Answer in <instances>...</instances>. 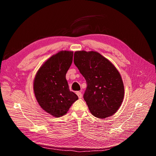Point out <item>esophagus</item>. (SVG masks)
<instances>
[{
	"instance_id": "34e87169",
	"label": "esophagus",
	"mask_w": 156,
	"mask_h": 156,
	"mask_svg": "<svg viewBox=\"0 0 156 156\" xmlns=\"http://www.w3.org/2000/svg\"><path fill=\"white\" fill-rule=\"evenodd\" d=\"M76 94L78 95V97L79 98H82V94L81 92L77 91V92H76Z\"/></svg>"
}]
</instances>
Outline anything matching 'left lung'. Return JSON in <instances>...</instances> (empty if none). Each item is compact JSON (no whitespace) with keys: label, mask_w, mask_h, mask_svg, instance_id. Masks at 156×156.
<instances>
[{"label":"left lung","mask_w":156,"mask_h":156,"mask_svg":"<svg viewBox=\"0 0 156 156\" xmlns=\"http://www.w3.org/2000/svg\"><path fill=\"white\" fill-rule=\"evenodd\" d=\"M74 65L87 82L83 98L90 112L98 119L112 116L123 101L124 84L112 63L95 51H76Z\"/></svg>","instance_id":"left-lung-1"}]
</instances>
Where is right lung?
I'll use <instances>...</instances> for the list:
<instances>
[{"instance_id": "right-lung-1", "label": "right lung", "mask_w": 156, "mask_h": 156, "mask_svg": "<svg viewBox=\"0 0 156 156\" xmlns=\"http://www.w3.org/2000/svg\"><path fill=\"white\" fill-rule=\"evenodd\" d=\"M73 52L53 55L39 68L34 81V91L41 108L55 117L65 115L78 99L69 90L66 73L73 62Z\"/></svg>"}]
</instances>
